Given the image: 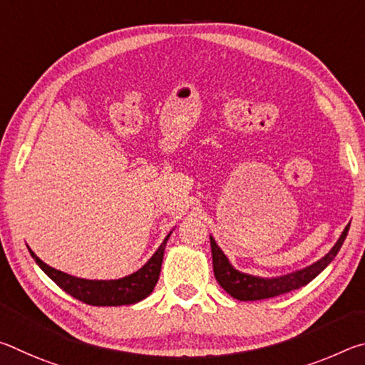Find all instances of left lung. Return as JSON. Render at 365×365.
Listing matches in <instances>:
<instances>
[{
    "mask_svg": "<svg viewBox=\"0 0 365 365\" xmlns=\"http://www.w3.org/2000/svg\"><path fill=\"white\" fill-rule=\"evenodd\" d=\"M349 225L344 227L343 233L339 235L338 242L333 245V248L327 252V255L319 259L317 262H314L307 267L292 272V274L280 275V277H272V279H264V277L250 275L245 272H240L233 267L228 261V257L224 255L215 240L211 237V251H212V267L215 280L219 282V285L225 289V292L235 299L240 301H257V299H267L274 298V296H280L283 293L293 292L301 287L307 285L309 282H312L316 277L322 272L327 265H329L335 256L338 255L339 248L344 243L346 235H348Z\"/></svg>",
    "mask_w": 365,
    "mask_h": 365,
    "instance_id": "8db88e82",
    "label": "left lung"
}]
</instances>
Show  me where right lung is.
<instances>
[{"mask_svg": "<svg viewBox=\"0 0 365 365\" xmlns=\"http://www.w3.org/2000/svg\"><path fill=\"white\" fill-rule=\"evenodd\" d=\"M170 233L164 238L158 251L154 252L143 267L117 280H86L64 274V272L49 267L29 246L27 248L30 251V256L35 259V262L40 265V269L45 272L49 279L76 299L90 306H128L145 299L156 287L160 274V265H163L164 250Z\"/></svg>", "mask_w": 365, "mask_h": 365, "instance_id": "obj_1", "label": "right lung"}]
</instances>
